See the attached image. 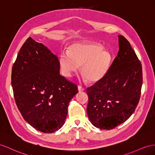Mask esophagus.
Segmentation results:
<instances>
[{
	"instance_id": "34e87169",
	"label": "esophagus",
	"mask_w": 155,
	"mask_h": 155,
	"mask_svg": "<svg viewBox=\"0 0 155 155\" xmlns=\"http://www.w3.org/2000/svg\"><path fill=\"white\" fill-rule=\"evenodd\" d=\"M78 90L79 91H82L84 90L85 89H84V87H82L81 86H78Z\"/></svg>"
}]
</instances>
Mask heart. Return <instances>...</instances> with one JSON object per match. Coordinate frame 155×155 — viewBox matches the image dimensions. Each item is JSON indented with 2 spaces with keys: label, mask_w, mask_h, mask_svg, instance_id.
<instances>
[{
  "label": "heart",
  "mask_w": 155,
  "mask_h": 155,
  "mask_svg": "<svg viewBox=\"0 0 155 155\" xmlns=\"http://www.w3.org/2000/svg\"><path fill=\"white\" fill-rule=\"evenodd\" d=\"M112 61V56L103 50L100 44L83 42L74 44L69 48V53L63 52L60 62L64 74L70 77L82 66V74L91 82H98L107 74Z\"/></svg>",
  "instance_id": "b5f03b06"
}]
</instances>
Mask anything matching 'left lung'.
<instances>
[{
	"instance_id": "1",
	"label": "left lung",
	"mask_w": 155,
	"mask_h": 155,
	"mask_svg": "<svg viewBox=\"0 0 155 155\" xmlns=\"http://www.w3.org/2000/svg\"><path fill=\"white\" fill-rule=\"evenodd\" d=\"M117 56L106 76L86 89L90 121L102 130L114 129L134 113L143 82L142 67L129 41L119 36Z\"/></svg>"
}]
</instances>
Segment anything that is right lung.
<instances>
[{
    "mask_svg": "<svg viewBox=\"0 0 155 155\" xmlns=\"http://www.w3.org/2000/svg\"><path fill=\"white\" fill-rule=\"evenodd\" d=\"M12 86L17 108L29 124L44 133L60 129L77 84L60 74L58 57L29 37L12 70Z\"/></svg>",
    "mask_w": 155,
    "mask_h": 155,
    "instance_id": "add662e5",
    "label": "right lung"
}]
</instances>
